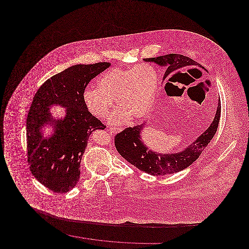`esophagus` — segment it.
Masks as SVG:
<instances>
[{"instance_id":"esophagus-1","label":"esophagus","mask_w":249,"mask_h":249,"mask_svg":"<svg viewBox=\"0 0 249 249\" xmlns=\"http://www.w3.org/2000/svg\"><path fill=\"white\" fill-rule=\"evenodd\" d=\"M120 130V129H119ZM118 128H110V131L112 132V133H117L118 132V130H119Z\"/></svg>"}]
</instances>
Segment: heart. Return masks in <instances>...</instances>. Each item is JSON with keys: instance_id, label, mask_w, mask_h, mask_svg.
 I'll return each instance as SVG.
<instances>
[{"instance_id": "obj_1", "label": "heart", "mask_w": 249, "mask_h": 249, "mask_svg": "<svg viewBox=\"0 0 249 249\" xmlns=\"http://www.w3.org/2000/svg\"><path fill=\"white\" fill-rule=\"evenodd\" d=\"M95 89H86L83 102L89 112L99 119H106L116 102L119 109L110 117L112 124H125L130 118L145 116L154 103L158 74L149 64L130 69L114 68L104 72Z\"/></svg>"}]
</instances>
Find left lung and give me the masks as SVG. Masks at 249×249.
I'll return each mask as SVG.
<instances>
[{
	"label": "left lung",
	"mask_w": 249,
	"mask_h": 249,
	"mask_svg": "<svg viewBox=\"0 0 249 249\" xmlns=\"http://www.w3.org/2000/svg\"><path fill=\"white\" fill-rule=\"evenodd\" d=\"M143 60L145 62H153L165 68L163 81L177 71H183L197 65L195 60L179 54H169L157 58L143 59ZM220 100L218 99L216 111L210 126L194 142L178 152L160 153L146 145L142 139V131L146 128V123L132 128H126L118 133L115 137L116 148L119 154L130 164L146 174L165 176L178 173L192 164L213 139L220 119Z\"/></svg>",
	"instance_id": "1"
}]
</instances>
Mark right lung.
<instances>
[{
	"instance_id": "obj_1",
	"label": "right lung",
	"mask_w": 249,
	"mask_h": 249,
	"mask_svg": "<svg viewBox=\"0 0 249 249\" xmlns=\"http://www.w3.org/2000/svg\"><path fill=\"white\" fill-rule=\"evenodd\" d=\"M111 63L75 64L53 75L37 90L27 118L30 170L42 185L57 193L72 190L80 178V163L90 134L106 126L83 102L86 87ZM64 107L54 117L50 109ZM50 128L47 136L45 128Z\"/></svg>"
}]
</instances>
